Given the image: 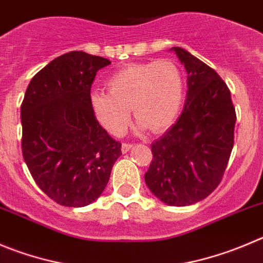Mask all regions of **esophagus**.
Returning <instances> with one entry per match:
<instances>
[{
  "instance_id": "obj_1",
  "label": "esophagus",
  "mask_w": 263,
  "mask_h": 263,
  "mask_svg": "<svg viewBox=\"0 0 263 263\" xmlns=\"http://www.w3.org/2000/svg\"><path fill=\"white\" fill-rule=\"evenodd\" d=\"M132 144H122V153H127V152H129V149L132 148Z\"/></svg>"
}]
</instances>
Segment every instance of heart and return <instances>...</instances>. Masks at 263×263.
<instances>
[{
    "instance_id": "1",
    "label": "heart",
    "mask_w": 263,
    "mask_h": 263,
    "mask_svg": "<svg viewBox=\"0 0 263 263\" xmlns=\"http://www.w3.org/2000/svg\"><path fill=\"white\" fill-rule=\"evenodd\" d=\"M106 87L109 92L89 93V105L96 120L114 136L126 131L131 106L137 118V132L165 131L183 106V75L168 60L124 65L109 75Z\"/></svg>"
}]
</instances>
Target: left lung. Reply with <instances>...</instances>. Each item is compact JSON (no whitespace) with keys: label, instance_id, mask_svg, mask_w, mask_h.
<instances>
[{"label":"left lung","instance_id":"8db88e82","mask_svg":"<svg viewBox=\"0 0 263 263\" xmlns=\"http://www.w3.org/2000/svg\"><path fill=\"white\" fill-rule=\"evenodd\" d=\"M187 71L183 111L152 144L144 175L151 192L170 206H188L210 195L222 180L234 148L236 123L230 89L212 67L183 48L170 49Z\"/></svg>","mask_w":263,"mask_h":263}]
</instances>
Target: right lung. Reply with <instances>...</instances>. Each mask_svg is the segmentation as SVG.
Segmentation results:
<instances>
[{"label": "right lung", "mask_w": 263, "mask_h": 263, "mask_svg": "<svg viewBox=\"0 0 263 263\" xmlns=\"http://www.w3.org/2000/svg\"><path fill=\"white\" fill-rule=\"evenodd\" d=\"M106 58L60 55L39 71L21 106L22 152L32 178L60 205L83 208L104 192L122 144L96 120L92 83Z\"/></svg>", "instance_id": "right-lung-1"}]
</instances>
